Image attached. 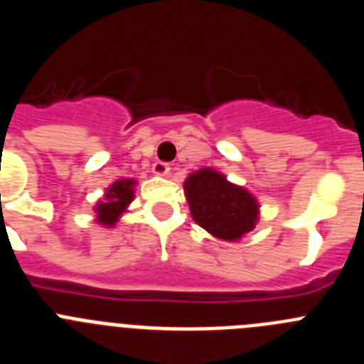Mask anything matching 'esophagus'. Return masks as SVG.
<instances>
[{
  "instance_id": "1",
  "label": "esophagus",
  "mask_w": 364,
  "mask_h": 364,
  "mask_svg": "<svg viewBox=\"0 0 364 364\" xmlns=\"http://www.w3.org/2000/svg\"><path fill=\"white\" fill-rule=\"evenodd\" d=\"M169 171H171V167H169V164H166V162H154L153 164V173H154V175L167 176V175H169Z\"/></svg>"
}]
</instances>
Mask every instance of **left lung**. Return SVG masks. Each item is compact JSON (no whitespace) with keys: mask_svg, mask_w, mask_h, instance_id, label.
<instances>
[{"mask_svg":"<svg viewBox=\"0 0 364 364\" xmlns=\"http://www.w3.org/2000/svg\"><path fill=\"white\" fill-rule=\"evenodd\" d=\"M184 191L193 220L217 239L239 240L259 220V204L252 193L228 182L211 167L191 173Z\"/></svg>","mask_w":364,"mask_h":364,"instance_id":"8db88e82","label":"left lung"}]
</instances>
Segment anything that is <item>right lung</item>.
<instances>
[{
	"label": "right lung",
	"mask_w": 364,
	"mask_h": 364,
	"mask_svg": "<svg viewBox=\"0 0 364 364\" xmlns=\"http://www.w3.org/2000/svg\"><path fill=\"white\" fill-rule=\"evenodd\" d=\"M134 180L124 178L117 180L105 193V198L98 202L95 208L96 220L104 226H114L120 215L127 210V205L134 198Z\"/></svg>",
	"instance_id": "add662e5"
}]
</instances>
